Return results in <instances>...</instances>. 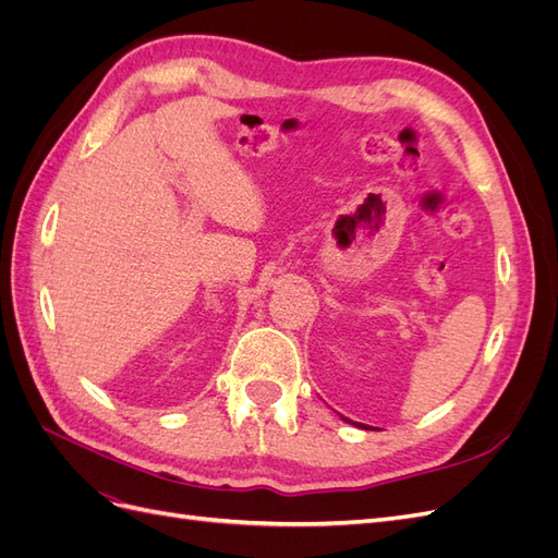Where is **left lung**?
Wrapping results in <instances>:
<instances>
[{
  "mask_svg": "<svg viewBox=\"0 0 558 558\" xmlns=\"http://www.w3.org/2000/svg\"><path fill=\"white\" fill-rule=\"evenodd\" d=\"M344 421H349V418H344Z\"/></svg>",
  "mask_w": 558,
  "mask_h": 558,
  "instance_id": "obj_1",
  "label": "left lung"
}]
</instances>
